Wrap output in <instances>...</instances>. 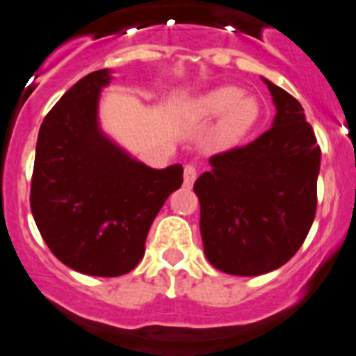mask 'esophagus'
<instances>
[{"label":"esophagus","instance_id":"1","mask_svg":"<svg viewBox=\"0 0 356 356\" xmlns=\"http://www.w3.org/2000/svg\"><path fill=\"white\" fill-rule=\"evenodd\" d=\"M197 179V168L193 165L184 166V186H191Z\"/></svg>","mask_w":356,"mask_h":356}]
</instances>
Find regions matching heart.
Instances as JSON below:
<instances>
[{
    "instance_id": "obj_1",
    "label": "heart",
    "mask_w": 356,
    "mask_h": 356,
    "mask_svg": "<svg viewBox=\"0 0 356 356\" xmlns=\"http://www.w3.org/2000/svg\"><path fill=\"white\" fill-rule=\"evenodd\" d=\"M197 118H218L215 127V141L220 147H236L252 131L259 118V104L254 97L243 95L236 86H220L204 92L191 105Z\"/></svg>"
}]
</instances>
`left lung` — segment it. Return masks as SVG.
<instances>
[{
  "mask_svg": "<svg viewBox=\"0 0 356 356\" xmlns=\"http://www.w3.org/2000/svg\"><path fill=\"white\" fill-rule=\"evenodd\" d=\"M276 116L245 147L209 157L195 181L200 234L209 264L233 276L285 265L302 245L317 208L321 148L292 95L264 79Z\"/></svg>",
  "mask_w": 356,
  "mask_h": 356,
  "instance_id": "8db88e82",
  "label": "left lung"
}]
</instances>
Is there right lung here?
Wrapping results in <instances>:
<instances>
[{"instance_id": "obj_1", "label": "right lung", "mask_w": 356, "mask_h": 356, "mask_svg": "<svg viewBox=\"0 0 356 356\" xmlns=\"http://www.w3.org/2000/svg\"><path fill=\"white\" fill-rule=\"evenodd\" d=\"M109 70L80 79L46 114L33 163L30 208L49 251L88 276L116 277L145 254V240L182 166L156 170L100 129Z\"/></svg>"}]
</instances>
